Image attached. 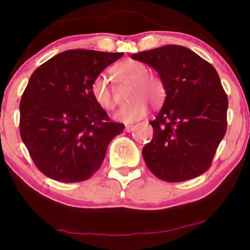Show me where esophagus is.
<instances>
[{
    "instance_id": "esophagus-1",
    "label": "esophagus",
    "mask_w": 250,
    "mask_h": 250,
    "mask_svg": "<svg viewBox=\"0 0 250 250\" xmlns=\"http://www.w3.org/2000/svg\"><path fill=\"white\" fill-rule=\"evenodd\" d=\"M134 128H135V125H126L125 131L126 132H132Z\"/></svg>"
}]
</instances>
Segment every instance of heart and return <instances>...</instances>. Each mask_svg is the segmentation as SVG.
Returning a JSON list of instances; mask_svg holds the SVG:
<instances>
[{"mask_svg":"<svg viewBox=\"0 0 250 250\" xmlns=\"http://www.w3.org/2000/svg\"><path fill=\"white\" fill-rule=\"evenodd\" d=\"M111 74L122 82L133 83L131 90V104L119 109L115 114L117 121L133 123L141 119L148 111L150 102L153 107L160 105L166 98V87L162 78L148 73V67L138 60H124L111 68ZM91 95L99 107L104 110H112L116 101L105 76H98L92 82Z\"/></svg>","mask_w":250,"mask_h":250,"instance_id":"heart-1","label":"heart"}]
</instances>
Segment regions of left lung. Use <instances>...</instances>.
Here are the masks:
<instances>
[{"instance_id":"obj_1","label":"left lung","mask_w":250,"mask_h":250,"mask_svg":"<svg viewBox=\"0 0 250 250\" xmlns=\"http://www.w3.org/2000/svg\"><path fill=\"white\" fill-rule=\"evenodd\" d=\"M131 57L152 67L166 87L163 108L150 122L152 140L142 149L146 166L167 182L201 175L209 168L227 132L229 102L216 69L181 45Z\"/></svg>"}]
</instances>
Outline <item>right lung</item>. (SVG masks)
Wrapping results in <instances>:
<instances>
[{
	"instance_id": "1",
	"label": "right lung",
	"mask_w": 250,
	"mask_h": 250,
	"mask_svg": "<svg viewBox=\"0 0 250 250\" xmlns=\"http://www.w3.org/2000/svg\"><path fill=\"white\" fill-rule=\"evenodd\" d=\"M123 52L68 50L37 68L20 101V136L37 168L64 183L100 168L108 145L124 131L91 95V84Z\"/></svg>"
}]
</instances>
